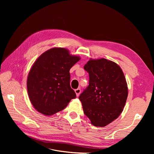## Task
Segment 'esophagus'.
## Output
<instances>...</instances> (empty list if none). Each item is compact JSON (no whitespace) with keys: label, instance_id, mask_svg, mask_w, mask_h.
<instances>
[{"label":"esophagus","instance_id":"34e87169","mask_svg":"<svg viewBox=\"0 0 154 154\" xmlns=\"http://www.w3.org/2000/svg\"><path fill=\"white\" fill-rule=\"evenodd\" d=\"M75 91V93H76V94L77 96H78L80 94V93H81V89H80V88H78L77 89H75V91Z\"/></svg>","mask_w":154,"mask_h":154}]
</instances>
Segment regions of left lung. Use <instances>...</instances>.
Masks as SVG:
<instances>
[{"label":"left lung","mask_w":154,"mask_h":154,"mask_svg":"<svg viewBox=\"0 0 154 154\" xmlns=\"http://www.w3.org/2000/svg\"><path fill=\"white\" fill-rule=\"evenodd\" d=\"M84 69L89 85L79 96L83 112L96 127H103L118 118L128 96V87L122 69L105 58L91 59Z\"/></svg>","instance_id":"1"}]
</instances>
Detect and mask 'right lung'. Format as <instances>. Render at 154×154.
<instances>
[{
  "mask_svg": "<svg viewBox=\"0 0 154 154\" xmlns=\"http://www.w3.org/2000/svg\"><path fill=\"white\" fill-rule=\"evenodd\" d=\"M80 58L69 51L54 48L38 58L29 72L27 92L34 108L45 116H51L64 109L76 97L70 85L69 71Z\"/></svg>",
  "mask_w": 154,
  "mask_h": 154,
  "instance_id": "obj_1",
  "label": "right lung"
}]
</instances>
